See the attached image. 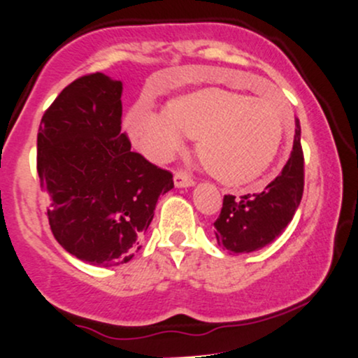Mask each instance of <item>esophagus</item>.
Segmentation results:
<instances>
[{"label":"esophagus","instance_id":"34e87169","mask_svg":"<svg viewBox=\"0 0 358 358\" xmlns=\"http://www.w3.org/2000/svg\"><path fill=\"white\" fill-rule=\"evenodd\" d=\"M174 184L176 187H191L194 186V180H192L191 176L184 171H178L174 174Z\"/></svg>","mask_w":358,"mask_h":358}]
</instances>
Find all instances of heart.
Segmentation results:
<instances>
[{
  "label": "heart",
  "instance_id": "heart-1",
  "mask_svg": "<svg viewBox=\"0 0 358 358\" xmlns=\"http://www.w3.org/2000/svg\"><path fill=\"white\" fill-rule=\"evenodd\" d=\"M125 127L141 150L166 162L196 137V152L226 184H246L263 174L278 154L287 108L273 96H248L206 87L169 100L164 112L144 103L130 108Z\"/></svg>",
  "mask_w": 358,
  "mask_h": 358
}]
</instances>
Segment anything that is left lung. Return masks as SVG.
Returning <instances> with one entry per match:
<instances>
[{"label": "left lung", "mask_w": 358, "mask_h": 358, "mask_svg": "<svg viewBox=\"0 0 358 358\" xmlns=\"http://www.w3.org/2000/svg\"><path fill=\"white\" fill-rule=\"evenodd\" d=\"M293 150L285 167L258 194L224 196L214 222L217 245L231 253L262 250L283 233L295 216L303 196V150L300 120H295Z\"/></svg>", "instance_id": "1"}]
</instances>
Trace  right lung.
<instances>
[{
    "instance_id": "right-lung-1",
    "label": "right lung",
    "mask_w": 358,
    "mask_h": 358,
    "mask_svg": "<svg viewBox=\"0 0 358 358\" xmlns=\"http://www.w3.org/2000/svg\"><path fill=\"white\" fill-rule=\"evenodd\" d=\"M122 82L90 73L55 99L38 130L36 169L46 216L63 250L96 266L132 259L169 171L130 150L122 124Z\"/></svg>"
}]
</instances>
